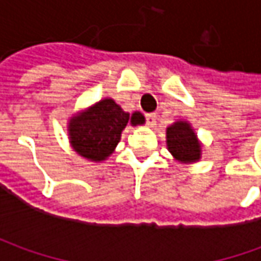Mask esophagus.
Wrapping results in <instances>:
<instances>
[{"label": "esophagus", "instance_id": "esophagus-1", "mask_svg": "<svg viewBox=\"0 0 261 261\" xmlns=\"http://www.w3.org/2000/svg\"><path fill=\"white\" fill-rule=\"evenodd\" d=\"M146 125L149 126V127H154L156 125V116L154 113L146 115Z\"/></svg>", "mask_w": 261, "mask_h": 261}]
</instances>
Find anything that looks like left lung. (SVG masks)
Here are the masks:
<instances>
[{
  "mask_svg": "<svg viewBox=\"0 0 261 261\" xmlns=\"http://www.w3.org/2000/svg\"><path fill=\"white\" fill-rule=\"evenodd\" d=\"M166 142L170 154L180 164H193L202 158V142L189 120L178 119L168 126Z\"/></svg>",
  "mask_w": 261,
  "mask_h": 261,
  "instance_id": "left-lung-1",
  "label": "left lung"
}]
</instances>
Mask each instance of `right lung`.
I'll list each match as a JSON object with an SVG mask.
<instances>
[{
	"instance_id": "1",
	"label": "right lung",
	"mask_w": 261,
	"mask_h": 261,
	"mask_svg": "<svg viewBox=\"0 0 261 261\" xmlns=\"http://www.w3.org/2000/svg\"><path fill=\"white\" fill-rule=\"evenodd\" d=\"M127 123L144 125L139 112H125L113 98L106 97L68 119V138L71 148L91 163H101L115 152Z\"/></svg>"
}]
</instances>
